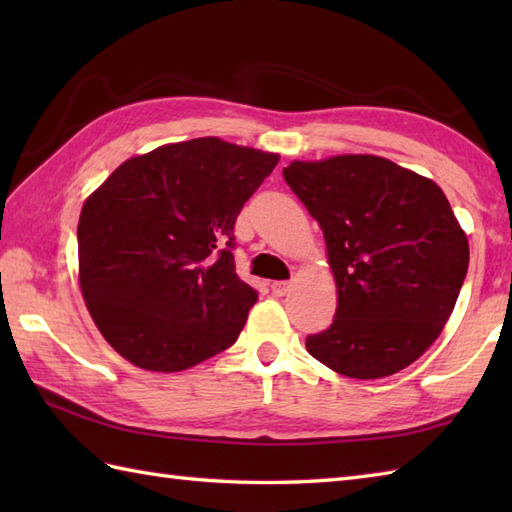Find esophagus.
<instances>
[{"label": "esophagus", "mask_w": 512, "mask_h": 512, "mask_svg": "<svg viewBox=\"0 0 512 512\" xmlns=\"http://www.w3.org/2000/svg\"><path fill=\"white\" fill-rule=\"evenodd\" d=\"M290 288H292L290 281H273V286H270V290H273L275 297H286Z\"/></svg>", "instance_id": "esophagus-1"}]
</instances>
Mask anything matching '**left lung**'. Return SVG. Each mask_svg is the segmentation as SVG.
I'll return each mask as SVG.
<instances>
[{
    "label": "left lung",
    "instance_id": "8db88e82",
    "mask_svg": "<svg viewBox=\"0 0 512 512\" xmlns=\"http://www.w3.org/2000/svg\"><path fill=\"white\" fill-rule=\"evenodd\" d=\"M288 187L319 222L339 292L308 352L347 378H383L438 339L469 270V242L436 182L378 156L290 162Z\"/></svg>",
    "mask_w": 512,
    "mask_h": 512
}]
</instances>
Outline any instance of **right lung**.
Wrapping results in <instances>:
<instances>
[{
	"label": "right lung",
	"mask_w": 512,
	"mask_h": 512,
	"mask_svg": "<svg viewBox=\"0 0 512 512\" xmlns=\"http://www.w3.org/2000/svg\"><path fill=\"white\" fill-rule=\"evenodd\" d=\"M279 156L193 138L125 160L79 217V284L105 341L182 372L231 347L257 290L235 273V220Z\"/></svg>",
	"instance_id": "add662e5"
}]
</instances>
